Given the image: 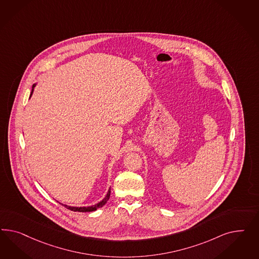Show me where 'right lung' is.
I'll use <instances>...</instances> for the list:
<instances>
[{
    "label": "right lung",
    "instance_id": "obj_1",
    "mask_svg": "<svg viewBox=\"0 0 259 259\" xmlns=\"http://www.w3.org/2000/svg\"><path fill=\"white\" fill-rule=\"evenodd\" d=\"M34 87H35V84H33V87H32L31 94H30V96H31L32 93H33V89H34ZM110 193H111V189L108 190L107 195H106V196L102 199L101 202H99L98 204H95L93 206H89V207H71V206H67V205H63V204L62 203L61 204L63 205V206H65L67 209H69L71 211H74V212H93V211H96L97 209H99V208L102 207L104 204L106 203V202L108 201V199H109L110 197Z\"/></svg>",
    "mask_w": 259,
    "mask_h": 259
}]
</instances>
